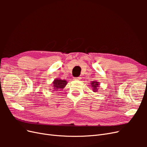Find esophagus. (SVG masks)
<instances>
[{"mask_svg":"<svg viewBox=\"0 0 147 147\" xmlns=\"http://www.w3.org/2000/svg\"><path fill=\"white\" fill-rule=\"evenodd\" d=\"M74 80H81V77H75V78H74Z\"/></svg>","mask_w":147,"mask_h":147,"instance_id":"obj_1","label":"esophagus"}]
</instances>
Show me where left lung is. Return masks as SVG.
Returning a JSON list of instances; mask_svg holds the SVG:
<instances>
[{"mask_svg": "<svg viewBox=\"0 0 147 147\" xmlns=\"http://www.w3.org/2000/svg\"><path fill=\"white\" fill-rule=\"evenodd\" d=\"M91 84V85H92V88H93V90H94V92H96V90L97 89V88L98 87V86H99L98 82H92Z\"/></svg>", "mask_w": 147, "mask_h": 147, "instance_id": "8db88e82", "label": "left lung"}]
</instances>
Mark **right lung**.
I'll use <instances>...</instances> for the list:
<instances>
[{
	"label": "right lung",
	"mask_w": 147,
	"mask_h": 147,
	"mask_svg": "<svg viewBox=\"0 0 147 147\" xmlns=\"http://www.w3.org/2000/svg\"><path fill=\"white\" fill-rule=\"evenodd\" d=\"M53 84L54 86V90H59V89L64 88L65 85L67 83L65 80H61V79H56L55 80V81L53 82Z\"/></svg>",
	"instance_id": "1"
}]
</instances>
